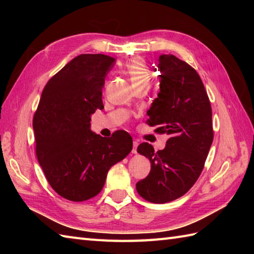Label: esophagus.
Instances as JSON below:
<instances>
[{
	"label": "esophagus",
	"mask_w": 254,
	"mask_h": 254,
	"mask_svg": "<svg viewBox=\"0 0 254 254\" xmlns=\"http://www.w3.org/2000/svg\"><path fill=\"white\" fill-rule=\"evenodd\" d=\"M137 146H138V142L137 141H133V148H132V153L136 154L137 153Z\"/></svg>",
	"instance_id": "34e87169"
}]
</instances>
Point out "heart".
<instances>
[{"label":"heart","instance_id":"obj_1","mask_svg":"<svg viewBox=\"0 0 254 254\" xmlns=\"http://www.w3.org/2000/svg\"><path fill=\"white\" fill-rule=\"evenodd\" d=\"M124 71L130 78L133 87L142 84H149L150 74L149 69L142 59H133L126 64Z\"/></svg>","mask_w":254,"mask_h":254}]
</instances>
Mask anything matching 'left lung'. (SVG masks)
<instances>
[{
	"mask_svg": "<svg viewBox=\"0 0 254 254\" xmlns=\"http://www.w3.org/2000/svg\"><path fill=\"white\" fill-rule=\"evenodd\" d=\"M160 91L147 111V123L170 136L166 147L155 152L148 143L137 152L150 161V171L136 183L137 193L148 202L163 204L182 196L204 168L213 143L212 107L197 72L172 55L158 59Z\"/></svg>",
	"mask_w": 254,
	"mask_h": 254,
	"instance_id": "obj_1",
	"label": "left lung"
}]
</instances>
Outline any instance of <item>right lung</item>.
I'll return each instance as SVG.
<instances>
[{
  "instance_id": "right-lung-1",
  "label": "right lung",
  "mask_w": 254,
  "mask_h": 254,
  "mask_svg": "<svg viewBox=\"0 0 254 254\" xmlns=\"http://www.w3.org/2000/svg\"><path fill=\"white\" fill-rule=\"evenodd\" d=\"M116 59L80 55L60 69L42 90L35 112L36 154L48 182L73 202L96 196L108 170L132 150L126 131L109 138L90 130V117L101 109L102 87Z\"/></svg>"
}]
</instances>
